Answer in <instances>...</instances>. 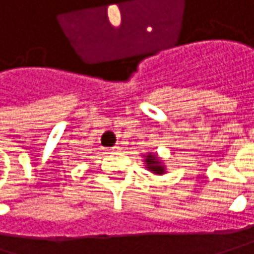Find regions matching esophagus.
I'll return each mask as SVG.
<instances>
[{
  "label": "esophagus",
  "instance_id": "esophagus-1",
  "mask_svg": "<svg viewBox=\"0 0 254 254\" xmlns=\"http://www.w3.org/2000/svg\"><path fill=\"white\" fill-rule=\"evenodd\" d=\"M110 151H113V152H119V151H122V148H120V146H114V148H111Z\"/></svg>",
  "mask_w": 254,
  "mask_h": 254
}]
</instances>
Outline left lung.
<instances>
[{"label": "left lung", "instance_id": "8db88e82", "mask_svg": "<svg viewBox=\"0 0 254 254\" xmlns=\"http://www.w3.org/2000/svg\"><path fill=\"white\" fill-rule=\"evenodd\" d=\"M144 161H146V166H148V169L152 171L154 174H164V166L157 158V155L148 154V155H146V160Z\"/></svg>", "mask_w": 254, "mask_h": 254}]
</instances>
